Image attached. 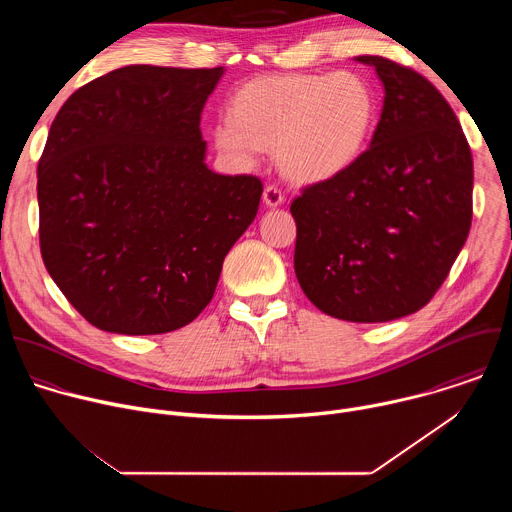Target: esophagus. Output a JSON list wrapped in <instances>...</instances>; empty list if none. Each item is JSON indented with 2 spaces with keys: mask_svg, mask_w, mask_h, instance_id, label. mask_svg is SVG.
<instances>
[{
  "mask_svg": "<svg viewBox=\"0 0 512 512\" xmlns=\"http://www.w3.org/2000/svg\"><path fill=\"white\" fill-rule=\"evenodd\" d=\"M263 202H265L267 206H271V208L279 206V204L283 202L281 190H279L277 186H265V190H263Z\"/></svg>",
  "mask_w": 512,
  "mask_h": 512,
  "instance_id": "esophagus-1",
  "label": "esophagus"
}]
</instances>
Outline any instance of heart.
Listing matches in <instances>:
<instances>
[{
    "label": "heart",
    "instance_id": "b5f03b06",
    "mask_svg": "<svg viewBox=\"0 0 512 512\" xmlns=\"http://www.w3.org/2000/svg\"><path fill=\"white\" fill-rule=\"evenodd\" d=\"M377 121V99L354 72L263 75L235 91L229 119L212 137L218 152L251 164L259 150L275 152L279 170L302 184L350 168Z\"/></svg>",
    "mask_w": 512,
    "mask_h": 512
}]
</instances>
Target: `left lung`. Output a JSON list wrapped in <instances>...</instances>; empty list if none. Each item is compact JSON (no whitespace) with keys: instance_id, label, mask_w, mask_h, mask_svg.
<instances>
[{"instance_id":"obj_1","label":"left lung","mask_w":512,"mask_h":512,"mask_svg":"<svg viewBox=\"0 0 512 512\" xmlns=\"http://www.w3.org/2000/svg\"><path fill=\"white\" fill-rule=\"evenodd\" d=\"M385 87L371 148L291 202L294 267L308 300L346 322L421 310L446 281L472 225V152L448 101L425 77L383 56Z\"/></svg>"}]
</instances>
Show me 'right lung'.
I'll return each mask as SVG.
<instances>
[{
    "instance_id": "obj_1",
    "label": "right lung",
    "mask_w": 512,
    "mask_h": 512,
    "mask_svg": "<svg viewBox=\"0 0 512 512\" xmlns=\"http://www.w3.org/2000/svg\"><path fill=\"white\" fill-rule=\"evenodd\" d=\"M223 72L123 66L72 93L50 125L40 251L99 330L148 336L190 324L253 223L261 180L204 164L200 115Z\"/></svg>"
}]
</instances>
